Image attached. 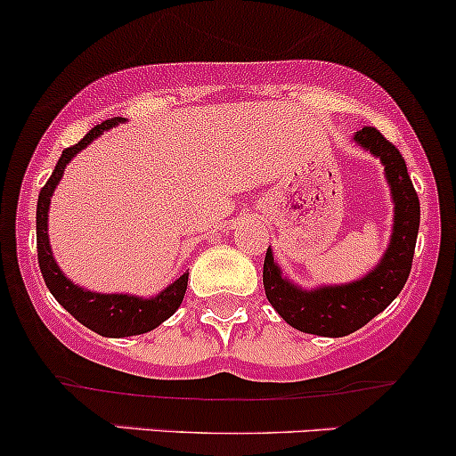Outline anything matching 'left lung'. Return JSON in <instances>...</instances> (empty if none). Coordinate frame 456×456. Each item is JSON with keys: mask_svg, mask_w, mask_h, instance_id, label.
<instances>
[{"mask_svg": "<svg viewBox=\"0 0 456 456\" xmlns=\"http://www.w3.org/2000/svg\"><path fill=\"white\" fill-rule=\"evenodd\" d=\"M351 140L382 162L391 191L393 228L382 259L367 274L349 283L318 285L309 289L285 274L283 267L274 261L272 248H267L263 263V288L272 307L294 330L314 336H349L384 312L397 298L411 274L419 232V197L412 189L402 153L375 126L355 131Z\"/></svg>", "mask_w": 456, "mask_h": 456, "instance_id": "obj_1", "label": "left lung"}]
</instances>
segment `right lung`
<instances>
[{
    "label": "right lung",
    "mask_w": 456,
    "mask_h": 456,
    "mask_svg": "<svg viewBox=\"0 0 456 456\" xmlns=\"http://www.w3.org/2000/svg\"><path fill=\"white\" fill-rule=\"evenodd\" d=\"M125 118H111L105 123L96 125L92 131L74 147H68L61 153L59 162H56L53 175L45 182L41 189L39 201H37V252H39V267L44 274L45 285H48L50 294L59 300L63 309H68L81 325L87 330L101 333L105 338H126V336H140L156 327L162 325L167 318L175 314V309L182 305V298L186 294V283H189V272L173 281L171 285L158 292L156 297H135V294H101L92 292V289L81 288L74 283L72 279L65 276L53 255V246H50L48 237V213H50V200L59 186L61 177H63L65 167L72 162L87 144L101 138L105 131L114 129V126L123 125Z\"/></svg>",
    "instance_id": "right-lung-1"
}]
</instances>
